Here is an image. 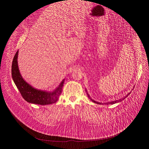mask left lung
Here are the masks:
<instances>
[{
	"instance_id": "left-lung-1",
	"label": "left lung",
	"mask_w": 149,
	"mask_h": 149,
	"mask_svg": "<svg viewBox=\"0 0 149 149\" xmlns=\"http://www.w3.org/2000/svg\"><path fill=\"white\" fill-rule=\"evenodd\" d=\"M86 93H87V95H88V97H89V98L92 101V102H93V103H97V104H102V103H99V102H97V101H94L93 100H92L91 98V97L89 96V93H88V92H87V91L86 90ZM131 92H129V93H127V94L126 95V96H125V97H124L123 98H121V99H120V100H115V101H111V102H107V103H104V104H115V103H119V102H120V101H122L124 99H125L126 98L128 95H129V94Z\"/></svg>"
}]
</instances>
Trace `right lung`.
I'll return each instance as SVG.
<instances>
[{
  "mask_svg": "<svg viewBox=\"0 0 149 149\" xmlns=\"http://www.w3.org/2000/svg\"><path fill=\"white\" fill-rule=\"evenodd\" d=\"M18 54L19 51L15 53L14 57L12 63L11 74L13 81L22 97L27 102L36 104L48 105L56 103L61 93L65 79L63 80L58 86L52 91L38 90L33 88L25 81L20 73L17 62Z\"/></svg>",
  "mask_w": 149,
  "mask_h": 149,
  "instance_id": "obj_1",
  "label": "right lung"
}]
</instances>
